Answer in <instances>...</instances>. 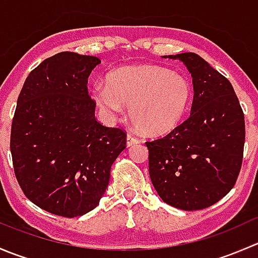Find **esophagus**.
Instances as JSON below:
<instances>
[{
	"label": "esophagus",
	"mask_w": 258,
	"mask_h": 258,
	"mask_svg": "<svg viewBox=\"0 0 258 258\" xmlns=\"http://www.w3.org/2000/svg\"><path fill=\"white\" fill-rule=\"evenodd\" d=\"M141 144V140L137 139V137L132 136V135H127V146H135V145H139Z\"/></svg>",
	"instance_id": "1"
}]
</instances>
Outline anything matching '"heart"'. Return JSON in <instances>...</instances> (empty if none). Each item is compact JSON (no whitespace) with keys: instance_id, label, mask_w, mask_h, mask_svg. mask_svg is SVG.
Instances as JSON below:
<instances>
[{"instance_id":"heart-1","label":"heart","mask_w":258,"mask_h":258,"mask_svg":"<svg viewBox=\"0 0 258 258\" xmlns=\"http://www.w3.org/2000/svg\"><path fill=\"white\" fill-rule=\"evenodd\" d=\"M92 98L108 118L130 106V118L137 130L162 136L183 119L191 105L192 86L184 75L156 64L121 67L108 74L107 85L92 86Z\"/></svg>"}]
</instances>
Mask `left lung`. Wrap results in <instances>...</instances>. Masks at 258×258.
I'll return each instance as SVG.
<instances>
[{
	"instance_id": "1",
	"label": "left lung",
	"mask_w": 258,
	"mask_h": 258,
	"mask_svg": "<svg viewBox=\"0 0 258 258\" xmlns=\"http://www.w3.org/2000/svg\"><path fill=\"white\" fill-rule=\"evenodd\" d=\"M168 58L186 64L194 83L191 114L165 137L146 142L153 187L163 202L196 211L232 189L243 158L244 114L231 82L199 54Z\"/></svg>"
}]
</instances>
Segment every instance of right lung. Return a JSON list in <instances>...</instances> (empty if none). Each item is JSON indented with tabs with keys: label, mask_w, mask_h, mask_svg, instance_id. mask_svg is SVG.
<instances>
[{
	"label": "right lung",
	"mask_w": 258,
	"mask_h": 258,
	"mask_svg": "<svg viewBox=\"0 0 258 258\" xmlns=\"http://www.w3.org/2000/svg\"><path fill=\"white\" fill-rule=\"evenodd\" d=\"M101 59L59 52L30 72L11 127L12 162L25 196L40 209L77 217L97 207L126 132L102 126L88 96Z\"/></svg>",
	"instance_id": "add662e5"
}]
</instances>
